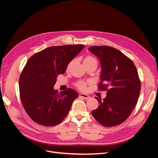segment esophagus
<instances>
[{
  "label": "esophagus",
  "instance_id": "1",
  "mask_svg": "<svg viewBox=\"0 0 158 158\" xmlns=\"http://www.w3.org/2000/svg\"><path fill=\"white\" fill-rule=\"evenodd\" d=\"M79 96H80V98H82L85 99H89V98H90L88 95L85 94H83V93H80V94H79Z\"/></svg>",
  "mask_w": 158,
  "mask_h": 158
}]
</instances>
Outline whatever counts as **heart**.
I'll return each mask as SVG.
<instances>
[{
	"label": "heart",
	"instance_id": "heart-1",
	"mask_svg": "<svg viewBox=\"0 0 158 158\" xmlns=\"http://www.w3.org/2000/svg\"><path fill=\"white\" fill-rule=\"evenodd\" d=\"M95 60L94 57L91 56H88L85 57V58L84 59V62H87V61H91V60ZM76 85H77V87L80 89H84L85 88V83L84 82H78L77 84H76Z\"/></svg>",
	"mask_w": 158,
	"mask_h": 158
}]
</instances>
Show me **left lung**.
Instances as JSON below:
<instances>
[{"instance_id": "8db88e82", "label": "left lung", "mask_w": 158, "mask_h": 158, "mask_svg": "<svg viewBox=\"0 0 158 158\" xmlns=\"http://www.w3.org/2000/svg\"><path fill=\"white\" fill-rule=\"evenodd\" d=\"M89 51L101 65L99 89L107 90L103 99L95 97L98 107L92 114L105 127H114L125 121L135 109L141 84L133 62L123 52L109 46H92Z\"/></svg>"}]
</instances>
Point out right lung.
I'll use <instances>...</instances> for the list:
<instances>
[{"label": "right lung", "instance_id": "add662e5", "mask_svg": "<svg viewBox=\"0 0 158 158\" xmlns=\"http://www.w3.org/2000/svg\"><path fill=\"white\" fill-rule=\"evenodd\" d=\"M84 45H65L46 48L28 59L19 80L20 99L25 111L33 121L52 127L67 115L79 94L75 90L59 93L54 89L59 74L83 49Z\"/></svg>", "mask_w": 158, "mask_h": 158}]
</instances>
